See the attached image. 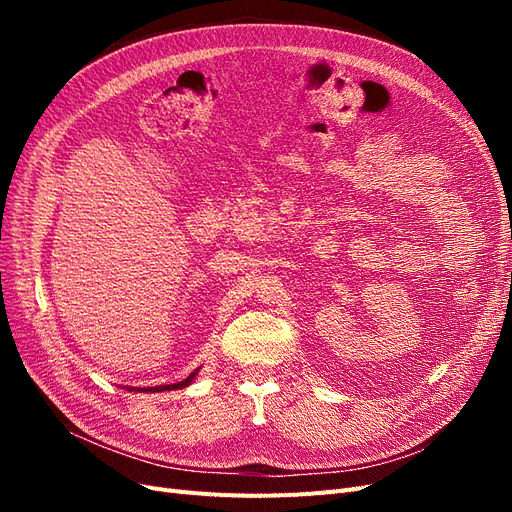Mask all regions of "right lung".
I'll use <instances>...</instances> for the list:
<instances>
[{
    "label": "right lung",
    "instance_id": "1",
    "mask_svg": "<svg viewBox=\"0 0 512 512\" xmlns=\"http://www.w3.org/2000/svg\"><path fill=\"white\" fill-rule=\"evenodd\" d=\"M196 374H198V369L196 371H192V374L185 378V380H181V382H177V384H164V386H147V389H128V391H138V393H160V391H175V389H185V386H190L192 384V380L196 378Z\"/></svg>",
    "mask_w": 512,
    "mask_h": 512
}]
</instances>
